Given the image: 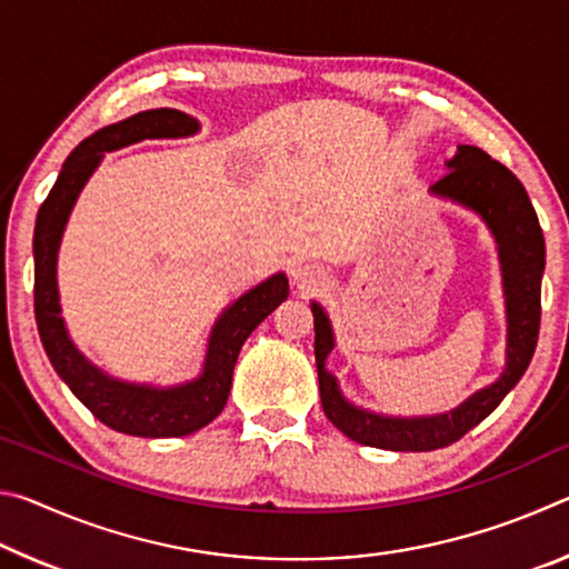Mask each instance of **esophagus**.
<instances>
[{
  "instance_id": "obj_1",
  "label": "esophagus",
  "mask_w": 569,
  "mask_h": 569,
  "mask_svg": "<svg viewBox=\"0 0 569 569\" xmlns=\"http://www.w3.org/2000/svg\"><path fill=\"white\" fill-rule=\"evenodd\" d=\"M291 276H293V281L301 286V288L319 286L323 281L321 268H316L313 263H298V266H293L291 268Z\"/></svg>"
}]
</instances>
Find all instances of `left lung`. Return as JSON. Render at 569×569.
Segmentation results:
<instances>
[{"label":"left lung","mask_w":569,"mask_h":569,"mask_svg":"<svg viewBox=\"0 0 569 569\" xmlns=\"http://www.w3.org/2000/svg\"><path fill=\"white\" fill-rule=\"evenodd\" d=\"M449 172L441 176L431 190L457 200L487 220L499 243L502 258L505 293H507V369L492 387L477 391L455 411L441 417L423 419H383L377 413L351 407L341 397L336 379L326 371V356L333 349L331 323L326 311L313 303L316 326V369H319L321 407L336 429L363 447L391 451H435L449 447L475 429L492 413L515 383L522 379L532 361L539 316H542V271H545V238L542 228L527 190L515 178V172L492 160L475 146H459L455 160H449Z\"/></svg>","instance_id":"1"}]
</instances>
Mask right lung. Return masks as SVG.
Instances as JSON below:
<instances>
[{
	"mask_svg": "<svg viewBox=\"0 0 569 569\" xmlns=\"http://www.w3.org/2000/svg\"><path fill=\"white\" fill-rule=\"evenodd\" d=\"M196 130L198 122L190 114L160 108L138 112L90 134L64 160L60 178L40 206L34 223V319L44 351L50 356L54 371L60 373L74 397L92 411V417H98L104 427L130 437H186L213 421L228 401L240 346L288 296V278L283 273L268 278L266 283L240 296L220 316L213 336H210L203 377L186 387L150 389L114 381L94 369L72 346L60 319L54 266L67 216L80 196L84 180L98 168L102 152L146 138H180V134Z\"/></svg>",
	"mask_w": 569,
	"mask_h": 569,
	"instance_id": "obj_1",
	"label": "right lung"
}]
</instances>
